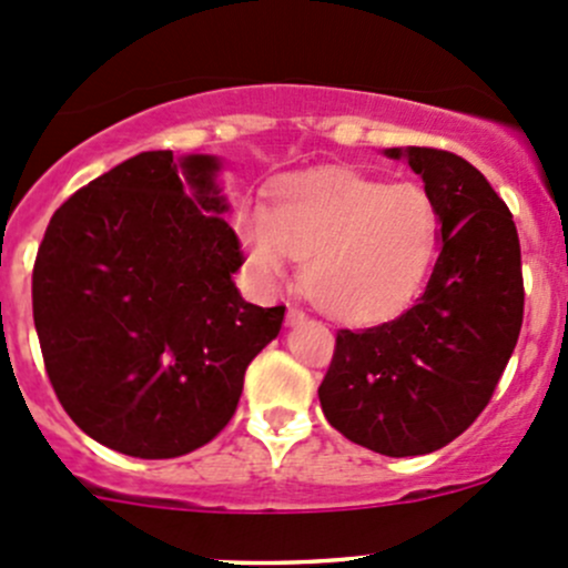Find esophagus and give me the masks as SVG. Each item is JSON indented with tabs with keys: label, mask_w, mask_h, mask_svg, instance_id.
Here are the masks:
<instances>
[{
	"label": "esophagus",
	"mask_w": 568,
	"mask_h": 568,
	"mask_svg": "<svg viewBox=\"0 0 568 568\" xmlns=\"http://www.w3.org/2000/svg\"><path fill=\"white\" fill-rule=\"evenodd\" d=\"M305 318H307L305 311H300V307H291V311H288V324H291V326L302 324V321H305Z\"/></svg>",
	"instance_id": "1"
}]
</instances>
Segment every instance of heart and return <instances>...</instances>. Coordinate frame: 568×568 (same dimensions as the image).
I'll list each match as a JSON object with an SVG mask.
<instances>
[{
    "label": "heart",
    "instance_id": "obj_1",
    "mask_svg": "<svg viewBox=\"0 0 568 568\" xmlns=\"http://www.w3.org/2000/svg\"><path fill=\"white\" fill-rule=\"evenodd\" d=\"M252 277L277 285L291 257L305 261V291L341 321H379L409 305L439 250L437 200L420 183H387L354 170L288 178L272 209L236 211Z\"/></svg>",
    "mask_w": 568,
    "mask_h": 568
}]
</instances>
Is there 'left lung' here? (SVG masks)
<instances>
[{
	"label": "left lung",
	"mask_w": 568,
	"mask_h": 568,
	"mask_svg": "<svg viewBox=\"0 0 568 568\" xmlns=\"http://www.w3.org/2000/svg\"><path fill=\"white\" fill-rule=\"evenodd\" d=\"M385 156L437 200L439 257L409 311L337 332L318 400L343 437L400 459L445 448L484 412L517 346L525 288L511 211L473 164L437 148Z\"/></svg>",
	"instance_id": "left-lung-1"
}]
</instances>
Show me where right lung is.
<instances>
[{"mask_svg": "<svg viewBox=\"0 0 568 568\" xmlns=\"http://www.w3.org/2000/svg\"><path fill=\"white\" fill-rule=\"evenodd\" d=\"M209 153L125 159L51 216L32 268L45 374L88 437L136 459L211 443L285 307L242 300L244 255Z\"/></svg>", "mask_w": 568, "mask_h": 568, "instance_id": "obj_1", "label": "right lung"}]
</instances>
